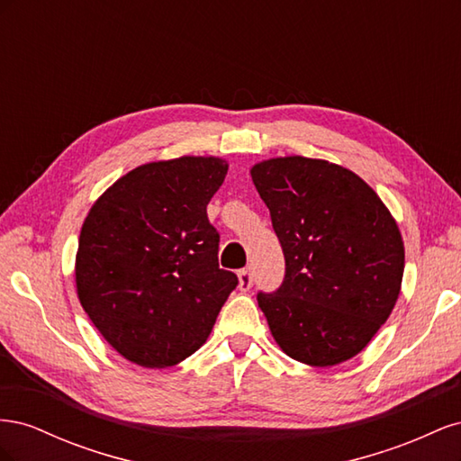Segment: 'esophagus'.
Returning <instances> with one entry per match:
<instances>
[{
	"label": "esophagus",
	"instance_id": "34e87169",
	"mask_svg": "<svg viewBox=\"0 0 461 461\" xmlns=\"http://www.w3.org/2000/svg\"><path fill=\"white\" fill-rule=\"evenodd\" d=\"M254 285V275L249 269H242L239 271V288L240 290H249Z\"/></svg>",
	"mask_w": 461,
	"mask_h": 461
}]
</instances>
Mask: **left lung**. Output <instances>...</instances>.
I'll return each mask as SVG.
<instances>
[{
	"instance_id": "1",
	"label": "left lung",
	"mask_w": 461,
	"mask_h": 461,
	"mask_svg": "<svg viewBox=\"0 0 461 461\" xmlns=\"http://www.w3.org/2000/svg\"><path fill=\"white\" fill-rule=\"evenodd\" d=\"M249 173L286 263L283 285L258 294L273 339L313 367L357 356L400 294L394 217L364 178L325 159L273 158Z\"/></svg>"
}]
</instances>
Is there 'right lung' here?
<instances>
[{
  "label": "right lung",
  "mask_w": 461,
  "mask_h": 461,
  "mask_svg": "<svg viewBox=\"0 0 461 461\" xmlns=\"http://www.w3.org/2000/svg\"><path fill=\"white\" fill-rule=\"evenodd\" d=\"M221 158L153 161L95 200L80 230L77 294L102 337L136 366L180 364L207 340L239 276L219 267L207 203Z\"/></svg>",
  "instance_id": "right-lung-1"
}]
</instances>
